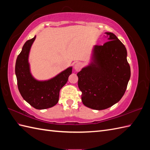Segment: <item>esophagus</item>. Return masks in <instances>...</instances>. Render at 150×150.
<instances>
[{
    "instance_id": "esophagus-1",
    "label": "esophagus",
    "mask_w": 150,
    "mask_h": 150,
    "mask_svg": "<svg viewBox=\"0 0 150 150\" xmlns=\"http://www.w3.org/2000/svg\"><path fill=\"white\" fill-rule=\"evenodd\" d=\"M82 64H81V62H77V63H76L75 64L74 68H75V69L76 70V71H80L81 69L82 68Z\"/></svg>"
}]
</instances>
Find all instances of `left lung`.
Masks as SVG:
<instances>
[{
	"mask_svg": "<svg viewBox=\"0 0 150 150\" xmlns=\"http://www.w3.org/2000/svg\"><path fill=\"white\" fill-rule=\"evenodd\" d=\"M108 41L93 47L92 61L77 73L78 86L84 106L102 110L122 97L131 76L126 47L113 33Z\"/></svg>",
	"mask_w": 150,
	"mask_h": 150,
	"instance_id": "obj_1",
	"label": "left lung"
}]
</instances>
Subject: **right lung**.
I'll list each match as a JSON object with an SVG mask.
<instances>
[{"instance_id": "right-lung-1", "label": "right lung", "mask_w": 150, "mask_h": 150, "mask_svg": "<svg viewBox=\"0 0 150 150\" xmlns=\"http://www.w3.org/2000/svg\"><path fill=\"white\" fill-rule=\"evenodd\" d=\"M35 38V36L27 40L22 47L16 60L15 75L22 98L35 109L44 110L52 108L58 103L59 91L71 74L72 67H69L47 81H38L35 79L30 72L28 57Z\"/></svg>"}]
</instances>
